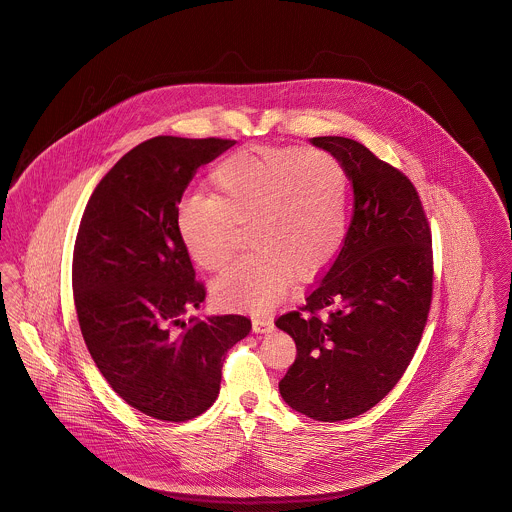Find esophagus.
<instances>
[{
    "label": "esophagus",
    "mask_w": 512,
    "mask_h": 512,
    "mask_svg": "<svg viewBox=\"0 0 512 512\" xmlns=\"http://www.w3.org/2000/svg\"><path fill=\"white\" fill-rule=\"evenodd\" d=\"M252 330L254 334H270L274 330V322L270 318H254Z\"/></svg>",
    "instance_id": "obj_1"
}]
</instances>
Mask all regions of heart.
I'll return each mask as SVG.
<instances>
[{
	"mask_svg": "<svg viewBox=\"0 0 512 512\" xmlns=\"http://www.w3.org/2000/svg\"><path fill=\"white\" fill-rule=\"evenodd\" d=\"M212 196L190 194L174 208L176 236L206 272L234 256L238 226L248 224L252 254L212 286L224 308L270 310L288 282L312 280L340 254L347 234V176L326 151L250 145L210 174Z\"/></svg>",
	"mask_w": 512,
	"mask_h": 512,
	"instance_id": "heart-1",
	"label": "heart"
}]
</instances>
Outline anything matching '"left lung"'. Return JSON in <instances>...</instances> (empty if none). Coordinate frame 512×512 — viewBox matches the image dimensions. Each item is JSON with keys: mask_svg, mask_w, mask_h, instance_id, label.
<instances>
[{"mask_svg": "<svg viewBox=\"0 0 512 512\" xmlns=\"http://www.w3.org/2000/svg\"><path fill=\"white\" fill-rule=\"evenodd\" d=\"M353 188V216L338 258L298 312L276 326L296 341L282 399L336 423L377 405L421 341L433 294L431 228L411 180L345 137H314Z\"/></svg>", "mask_w": 512, "mask_h": 512, "instance_id": "8db88e82", "label": "left lung"}]
</instances>
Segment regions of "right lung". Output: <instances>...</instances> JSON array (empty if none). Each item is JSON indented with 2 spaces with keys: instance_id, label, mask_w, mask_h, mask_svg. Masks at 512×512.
<instances>
[{
  "instance_id": "obj_1",
  "label": "right lung",
  "mask_w": 512,
  "mask_h": 512,
  "mask_svg": "<svg viewBox=\"0 0 512 512\" xmlns=\"http://www.w3.org/2000/svg\"><path fill=\"white\" fill-rule=\"evenodd\" d=\"M228 139L155 137L103 176L73 250V294L87 349L113 391L161 421H188L218 397L226 351L244 340V316L184 314L204 286L176 228L174 208L196 171Z\"/></svg>"
}]
</instances>
